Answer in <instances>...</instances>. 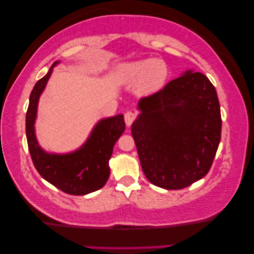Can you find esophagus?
Instances as JSON below:
<instances>
[{"mask_svg":"<svg viewBox=\"0 0 254 254\" xmlns=\"http://www.w3.org/2000/svg\"><path fill=\"white\" fill-rule=\"evenodd\" d=\"M135 118H136V114H135L134 112H131V111H128V112L125 113V123H126L127 127H129L130 125L133 124Z\"/></svg>","mask_w":254,"mask_h":254,"instance_id":"34e87169","label":"esophagus"}]
</instances>
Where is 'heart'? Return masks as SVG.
Wrapping results in <instances>:
<instances>
[{
  "label": "heart",
  "mask_w": 254,
  "mask_h": 254,
  "mask_svg": "<svg viewBox=\"0 0 254 254\" xmlns=\"http://www.w3.org/2000/svg\"><path fill=\"white\" fill-rule=\"evenodd\" d=\"M169 68L165 62L155 59H145L126 62L118 68L117 78L120 84L131 86L136 84L140 95H151L165 85Z\"/></svg>",
  "instance_id": "1"
}]
</instances>
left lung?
<instances>
[{
	"mask_svg": "<svg viewBox=\"0 0 254 254\" xmlns=\"http://www.w3.org/2000/svg\"><path fill=\"white\" fill-rule=\"evenodd\" d=\"M131 135L147 179L182 190L209 171L221 141L220 103L207 76L186 70L138 100Z\"/></svg>",
	"mask_w": 254,
	"mask_h": 254,
	"instance_id": "obj_1",
	"label": "left lung"
}]
</instances>
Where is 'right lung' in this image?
Returning a JSON list of instances; mask_svg holds the SVG:
<instances>
[{
	"label": "right lung",
	"mask_w": 254,
	"mask_h": 254,
	"mask_svg": "<svg viewBox=\"0 0 254 254\" xmlns=\"http://www.w3.org/2000/svg\"><path fill=\"white\" fill-rule=\"evenodd\" d=\"M53 65L43 78L36 83L30 95L26 112V138L29 151L37 171L45 180L71 195H85L102 189L110 177L109 161L113 147L126 128L123 114L99 120L88 140L77 150L67 154L47 152L38 143L34 124L38 103L46 88Z\"/></svg>",
	"instance_id": "add662e5"
}]
</instances>
